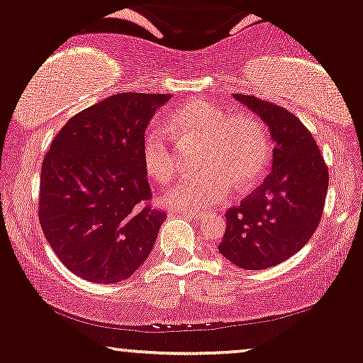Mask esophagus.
<instances>
[{
    "label": "esophagus",
    "instance_id": "esophagus-1",
    "mask_svg": "<svg viewBox=\"0 0 363 363\" xmlns=\"http://www.w3.org/2000/svg\"><path fill=\"white\" fill-rule=\"evenodd\" d=\"M179 213H182V215L193 218V220H203V216H204L201 211H193V209H181Z\"/></svg>",
    "mask_w": 363,
    "mask_h": 363
}]
</instances>
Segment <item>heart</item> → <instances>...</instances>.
Returning a JSON list of instances; mask_svg holds the SVG:
<instances>
[{
  "mask_svg": "<svg viewBox=\"0 0 363 363\" xmlns=\"http://www.w3.org/2000/svg\"><path fill=\"white\" fill-rule=\"evenodd\" d=\"M169 128L179 147L198 145L193 164L201 169L182 177L164 194L169 206L203 211L223 203L235 186L250 189L269 167L267 130L248 111L230 113L208 99H191L170 111ZM140 152L148 176L159 182L176 177V150L159 126H147Z\"/></svg>",
  "mask_w": 363,
  "mask_h": 363,
  "instance_id": "obj_1",
  "label": "heart"
}]
</instances>
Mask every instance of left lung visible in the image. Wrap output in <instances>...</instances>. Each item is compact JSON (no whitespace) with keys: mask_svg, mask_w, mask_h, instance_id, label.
<instances>
[{"mask_svg":"<svg viewBox=\"0 0 363 363\" xmlns=\"http://www.w3.org/2000/svg\"><path fill=\"white\" fill-rule=\"evenodd\" d=\"M265 121L274 140L272 172L226 211L221 255L240 269L279 265L311 240L328 193V165L298 116L252 94H233Z\"/></svg>","mask_w":363,"mask_h":363,"instance_id":"8db88e82","label":"left lung"}]
</instances>
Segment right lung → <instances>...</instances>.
Wrapping results in <instances>:
<instances>
[{
	"mask_svg": "<svg viewBox=\"0 0 363 363\" xmlns=\"http://www.w3.org/2000/svg\"><path fill=\"white\" fill-rule=\"evenodd\" d=\"M169 98L110 96L74 115L43 159L42 231L59 260L86 281L128 279L167 220L150 203L140 145L150 118Z\"/></svg>",
	"mask_w": 363,
	"mask_h": 363,
	"instance_id": "obj_1",
	"label": "right lung"
}]
</instances>
